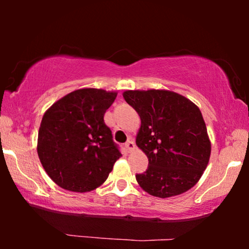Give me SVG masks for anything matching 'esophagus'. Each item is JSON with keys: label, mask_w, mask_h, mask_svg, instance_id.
I'll return each mask as SVG.
<instances>
[{"label": "esophagus", "mask_w": 249, "mask_h": 249, "mask_svg": "<svg viewBox=\"0 0 249 249\" xmlns=\"http://www.w3.org/2000/svg\"><path fill=\"white\" fill-rule=\"evenodd\" d=\"M135 146H136L135 145V142L132 141L131 138L129 139V141L124 144V147H125V149H127L128 152H130V151H132V149H135Z\"/></svg>", "instance_id": "esophagus-1"}]
</instances>
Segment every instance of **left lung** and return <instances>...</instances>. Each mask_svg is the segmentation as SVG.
Returning a JSON list of instances; mask_svg holds the SVG:
<instances>
[{"label":"left lung","instance_id":"1","mask_svg":"<svg viewBox=\"0 0 249 249\" xmlns=\"http://www.w3.org/2000/svg\"><path fill=\"white\" fill-rule=\"evenodd\" d=\"M124 97L141 117L136 144L148 158L146 171L136 175L139 186L160 198L195 186L211 155L199 108L170 90H127Z\"/></svg>","mask_w":249,"mask_h":249}]
</instances>
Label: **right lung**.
<instances>
[{
	"label": "right lung",
	"instance_id": "obj_1",
	"mask_svg": "<svg viewBox=\"0 0 249 249\" xmlns=\"http://www.w3.org/2000/svg\"><path fill=\"white\" fill-rule=\"evenodd\" d=\"M117 93L84 88L55 102L40 122L37 153L61 188L90 192L107 179L121 156L104 114Z\"/></svg>",
	"mask_w": 249,
	"mask_h": 249
}]
</instances>
